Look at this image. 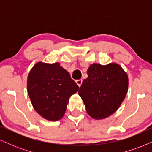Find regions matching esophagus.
<instances>
[{"instance_id": "esophagus-1", "label": "esophagus", "mask_w": 152, "mask_h": 152, "mask_svg": "<svg viewBox=\"0 0 152 152\" xmlns=\"http://www.w3.org/2000/svg\"><path fill=\"white\" fill-rule=\"evenodd\" d=\"M76 83H77V85L79 87H81V84H82V80L81 79H78V80H76Z\"/></svg>"}]
</instances>
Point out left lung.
<instances>
[{
  "label": "left lung",
  "instance_id": "left-lung-1",
  "mask_svg": "<svg viewBox=\"0 0 152 152\" xmlns=\"http://www.w3.org/2000/svg\"><path fill=\"white\" fill-rule=\"evenodd\" d=\"M88 78L83 81L78 95L86 112L94 119H104L117 111L126 97L129 86L126 72L119 64H91Z\"/></svg>",
  "mask_w": 152,
  "mask_h": 152
}]
</instances>
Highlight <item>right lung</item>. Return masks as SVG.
<instances>
[{
	"label": "right lung",
	"mask_w": 152,
	"mask_h": 152,
	"mask_svg": "<svg viewBox=\"0 0 152 152\" xmlns=\"http://www.w3.org/2000/svg\"><path fill=\"white\" fill-rule=\"evenodd\" d=\"M79 87L59 63L38 61L27 78V91L35 111L43 118L58 121L66 112L69 98Z\"/></svg>",
	"instance_id": "1"
}]
</instances>
